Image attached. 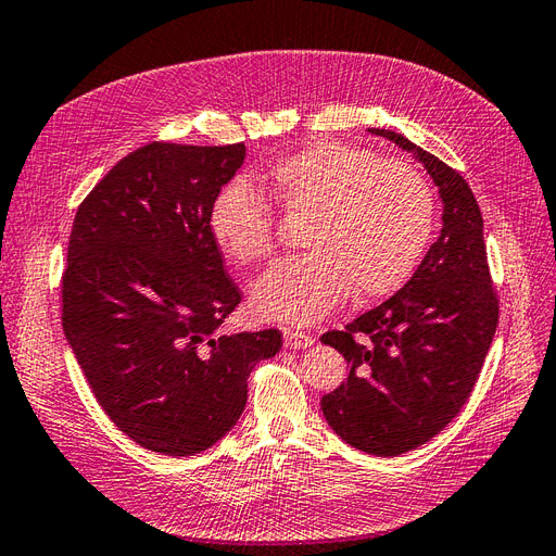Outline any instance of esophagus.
I'll use <instances>...</instances> for the list:
<instances>
[{"label": "esophagus", "mask_w": 556, "mask_h": 556, "mask_svg": "<svg viewBox=\"0 0 556 556\" xmlns=\"http://www.w3.org/2000/svg\"><path fill=\"white\" fill-rule=\"evenodd\" d=\"M285 348L290 350H301V348H311L315 343V339L306 331H296V329H285Z\"/></svg>", "instance_id": "1"}]
</instances>
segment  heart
Wrapping results in <instances>:
<instances>
[{
	"label": "heart",
	"instance_id": "b5f03b06",
	"mask_svg": "<svg viewBox=\"0 0 556 556\" xmlns=\"http://www.w3.org/2000/svg\"><path fill=\"white\" fill-rule=\"evenodd\" d=\"M262 185L288 220H308L304 257L282 260L252 285L264 319L311 325L355 292L374 301L399 292L422 262L435 227V194L415 166L374 150L319 141L278 160ZM211 233L237 264L276 250V211L243 185L211 208Z\"/></svg>",
	"mask_w": 556,
	"mask_h": 556
}]
</instances>
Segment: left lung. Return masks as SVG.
I'll use <instances>...</instances> for the list:
<instances>
[{
	"label": "left lung",
	"instance_id": "8db88e82",
	"mask_svg": "<svg viewBox=\"0 0 556 556\" xmlns=\"http://www.w3.org/2000/svg\"><path fill=\"white\" fill-rule=\"evenodd\" d=\"M427 166L443 199V229L413 278L343 331L323 333L348 378L325 394L329 427L376 457H396L441 433L478 382L498 325V296L482 239L480 206L457 169L403 134L368 129Z\"/></svg>",
	"mask_w": 556,
	"mask_h": 556
}]
</instances>
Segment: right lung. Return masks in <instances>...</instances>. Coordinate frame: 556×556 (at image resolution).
<instances>
[{
    "instance_id": "1",
    "label": "right lung",
    "mask_w": 556,
    "mask_h": 556,
    "mask_svg": "<svg viewBox=\"0 0 556 556\" xmlns=\"http://www.w3.org/2000/svg\"><path fill=\"white\" fill-rule=\"evenodd\" d=\"M245 146L153 141L80 201L62 274V327L90 390L134 443L169 457L237 425L278 329L217 336L241 304L211 208Z\"/></svg>"
}]
</instances>
